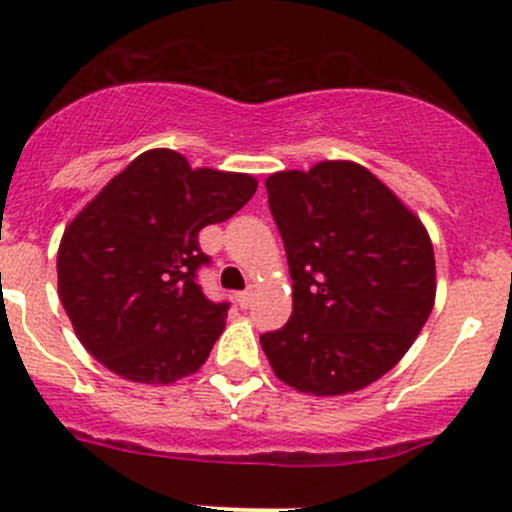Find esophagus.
<instances>
[{"label":"esophagus","instance_id":"34e87169","mask_svg":"<svg viewBox=\"0 0 512 512\" xmlns=\"http://www.w3.org/2000/svg\"><path fill=\"white\" fill-rule=\"evenodd\" d=\"M236 301H238L240 308L248 310L250 305H252V291H240V293H236Z\"/></svg>","mask_w":512,"mask_h":512}]
</instances>
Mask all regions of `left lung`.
Segmentation results:
<instances>
[{
    "label": "left lung",
    "mask_w": 512,
    "mask_h": 512,
    "mask_svg": "<svg viewBox=\"0 0 512 512\" xmlns=\"http://www.w3.org/2000/svg\"><path fill=\"white\" fill-rule=\"evenodd\" d=\"M264 185L293 281L289 322L260 337L269 366L317 397L375 383L407 354L436 301L424 223L351 161L281 170Z\"/></svg>",
    "instance_id": "8db88e82"
}]
</instances>
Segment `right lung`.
Masks as SVG:
<instances>
[{
  "label": "right lung",
  "mask_w": 512,
  "mask_h": 512,
  "mask_svg": "<svg viewBox=\"0 0 512 512\" xmlns=\"http://www.w3.org/2000/svg\"><path fill=\"white\" fill-rule=\"evenodd\" d=\"M255 190L252 175L192 168L170 149L144 151L115 175L57 252L60 301L88 354L132 383L199 370L228 313L197 284L209 264L199 231L231 219Z\"/></svg>",
  "instance_id": "right-lung-1"
}]
</instances>
